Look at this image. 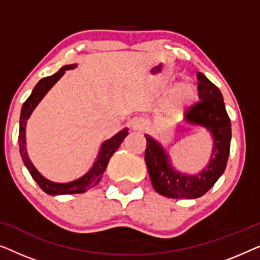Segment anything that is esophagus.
I'll return each mask as SVG.
<instances>
[{
    "label": "esophagus",
    "mask_w": 260,
    "mask_h": 260,
    "mask_svg": "<svg viewBox=\"0 0 260 260\" xmlns=\"http://www.w3.org/2000/svg\"><path fill=\"white\" fill-rule=\"evenodd\" d=\"M147 129V123L144 122L143 119H135L131 122V130L133 131H138V133H142Z\"/></svg>",
    "instance_id": "34e87169"
}]
</instances>
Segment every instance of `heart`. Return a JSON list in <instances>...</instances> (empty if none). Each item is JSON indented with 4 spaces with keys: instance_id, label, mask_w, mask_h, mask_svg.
Returning <instances> with one entry per match:
<instances>
[{
    "instance_id": "heart-1",
    "label": "heart",
    "mask_w": 260,
    "mask_h": 260,
    "mask_svg": "<svg viewBox=\"0 0 260 260\" xmlns=\"http://www.w3.org/2000/svg\"><path fill=\"white\" fill-rule=\"evenodd\" d=\"M195 99H197V88L191 83L183 81L177 85L167 97L163 103V111L167 116L176 118L182 116L188 108H190Z\"/></svg>"
}]
</instances>
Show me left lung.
Listing matches in <instances>:
<instances>
[{
    "mask_svg": "<svg viewBox=\"0 0 260 260\" xmlns=\"http://www.w3.org/2000/svg\"><path fill=\"white\" fill-rule=\"evenodd\" d=\"M199 101L186 112L187 123L207 129L213 136V150L208 166L198 175H186L173 168L169 156L149 135L145 163L152 187L158 194L173 199H197L207 193L225 172L231 145V120L221 92L205 74L197 73Z\"/></svg>",
    "mask_w": 260,
    "mask_h": 260,
    "instance_id": "8db88e82",
    "label": "left lung"
}]
</instances>
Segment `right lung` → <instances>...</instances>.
I'll use <instances>...</instances> for the list:
<instances>
[{"label": "right lung", "mask_w": 260, "mask_h": 260, "mask_svg": "<svg viewBox=\"0 0 260 260\" xmlns=\"http://www.w3.org/2000/svg\"><path fill=\"white\" fill-rule=\"evenodd\" d=\"M77 65H66L60 69L58 72L53 74V76L42 78L39 83L35 85V87L31 91V94L27 98V101L23 103L22 109H21V115H20V130H19V147H20V154L22 157V161L24 166L27 167L28 172L31 175V177L35 180V182L39 184V187L41 188L45 193L49 195H63V194H79L85 193L88 189H91L92 187H94L99 181H101L103 174H104L106 167H108L109 159L111 158L117 149L119 148V145L122 144L124 138L127 136V129H123L119 131L118 134H116L115 136L110 140L105 141L102 144L101 150L98 152L97 158L93 163V166L91 167V169L85 174L84 176L79 177L78 180H74L72 182L67 183H56L52 182L47 179H45L40 173L35 169L33 163L30 162L29 157L27 154V148H26V125H27V119L29 118L33 110L37 108V105L40 103L42 98L45 97V94L47 93L53 85L58 81L60 78L63 76L65 71L67 70H73Z\"/></svg>", "instance_id": "obj_1"}]
</instances>
